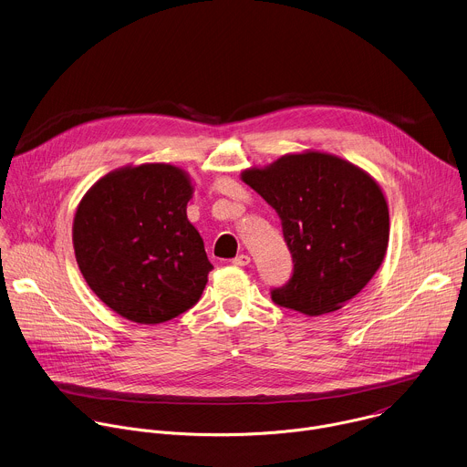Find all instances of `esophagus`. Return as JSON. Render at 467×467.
Wrapping results in <instances>:
<instances>
[{
    "label": "esophagus",
    "instance_id": "esophagus-1",
    "mask_svg": "<svg viewBox=\"0 0 467 467\" xmlns=\"http://www.w3.org/2000/svg\"><path fill=\"white\" fill-rule=\"evenodd\" d=\"M231 262H233L234 265H247V264L251 262V258H249V254H238V256H234Z\"/></svg>",
    "mask_w": 467,
    "mask_h": 467
}]
</instances>
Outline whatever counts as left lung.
Here are the masks:
<instances>
[{
	"mask_svg": "<svg viewBox=\"0 0 467 467\" xmlns=\"http://www.w3.org/2000/svg\"><path fill=\"white\" fill-rule=\"evenodd\" d=\"M281 218L292 253L290 281L272 299L306 316L342 308L377 274L389 238V214L379 182L328 153L285 155L242 171Z\"/></svg>",
	"mask_w": 467,
	"mask_h": 467,
	"instance_id": "obj_1",
	"label": "left lung"
}]
</instances>
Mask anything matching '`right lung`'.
<instances>
[{"instance_id":"obj_1","label":"right lung","mask_w":467,"mask_h":467,"mask_svg":"<svg viewBox=\"0 0 467 467\" xmlns=\"http://www.w3.org/2000/svg\"><path fill=\"white\" fill-rule=\"evenodd\" d=\"M188 173L171 164L125 166L81 199L72 240L90 290L121 317L155 325L202 297L213 264L186 218Z\"/></svg>"}]
</instances>
